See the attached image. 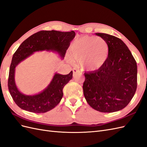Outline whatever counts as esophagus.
Segmentation results:
<instances>
[{"label":"esophagus","instance_id":"esophagus-1","mask_svg":"<svg viewBox=\"0 0 147 147\" xmlns=\"http://www.w3.org/2000/svg\"><path fill=\"white\" fill-rule=\"evenodd\" d=\"M78 72H79V70H77V69H73V76L75 77V75H77V74Z\"/></svg>","mask_w":147,"mask_h":147}]
</instances>
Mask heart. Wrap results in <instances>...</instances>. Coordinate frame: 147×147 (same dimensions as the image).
<instances>
[{"label":"heart","instance_id":"obj_1","mask_svg":"<svg viewBox=\"0 0 147 147\" xmlns=\"http://www.w3.org/2000/svg\"><path fill=\"white\" fill-rule=\"evenodd\" d=\"M109 54L108 43L100 37H81L74 42L70 48L71 57L79 61L80 67L88 72H94L103 67Z\"/></svg>","mask_w":147,"mask_h":147}]
</instances>
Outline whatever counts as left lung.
<instances>
[{
  "mask_svg": "<svg viewBox=\"0 0 147 147\" xmlns=\"http://www.w3.org/2000/svg\"><path fill=\"white\" fill-rule=\"evenodd\" d=\"M108 43L110 54L103 67L84 73V97L92 109L111 113L124 109L137 89V67L131 52L121 39L104 33H96Z\"/></svg>",
  "mask_w": 147,
  "mask_h": 147,
  "instance_id": "1",
  "label": "left lung"
}]
</instances>
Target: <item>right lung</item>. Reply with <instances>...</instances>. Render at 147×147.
I'll use <instances>...</instances> for the list:
<instances>
[{
    "label": "right lung",
    "mask_w": 147,
    "mask_h": 147,
    "mask_svg": "<svg viewBox=\"0 0 147 147\" xmlns=\"http://www.w3.org/2000/svg\"><path fill=\"white\" fill-rule=\"evenodd\" d=\"M75 36L74 31L41 30L32 35L21 44L13 56L8 80V90L19 107L33 113H45L59 103L63 96L64 86L72 78V71L67 75L56 73L50 83L42 92L29 96L21 93L16 86L15 68L22 61L35 51H55L64 58L66 50Z\"/></svg>",
    "instance_id": "obj_1"
}]
</instances>
